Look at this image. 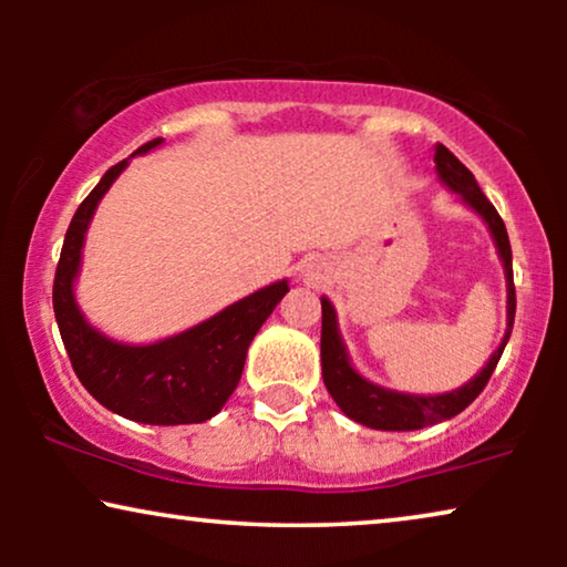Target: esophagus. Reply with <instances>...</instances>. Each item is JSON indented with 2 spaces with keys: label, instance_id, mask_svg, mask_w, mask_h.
I'll use <instances>...</instances> for the list:
<instances>
[{
  "label": "esophagus",
  "instance_id": "esophagus-1",
  "mask_svg": "<svg viewBox=\"0 0 567 567\" xmlns=\"http://www.w3.org/2000/svg\"><path fill=\"white\" fill-rule=\"evenodd\" d=\"M307 276H312V274H307Z\"/></svg>",
  "mask_w": 567,
  "mask_h": 567
}]
</instances>
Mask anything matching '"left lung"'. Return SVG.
I'll use <instances>...</instances> for the list:
<instances>
[{"label":"left lung","instance_id":"1","mask_svg":"<svg viewBox=\"0 0 567 567\" xmlns=\"http://www.w3.org/2000/svg\"><path fill=\"white\" fill-rule=\"evenodd\" d=\"M433 162H436V173L441 177V183H444L449 190L460 193L464 204H467L475 214L483 216L487 229H491L495 247H498V255L503 260V268H506L508 328H506V336H503V343L498 346V351L491 355V361L485 363V369L480 371L475 379H470L467 384L460 386V390H452L446 394H402V392H392L379 384L367 382V379L351 367L346 346L338 332L336 309H332L330 301L322 297L320 355H322L324 386H328V392L332 394V400H336V405L343 410L351 421L369 425V429H377V431H417V429H425V425H436L441 421H449V417L460 415L462 410L485 390L487 379H491L495 367H498L503 348L508 343L511 330H514L516 289H514V262H511V243H508L506 224H503L491 200L485 198V193L480 190L475 175H472L444 144H436Z\"/></svg>","mask_w":567,"mask_h":567}]
</instances>
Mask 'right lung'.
Here are the masks:
<instances>
[{
	"label": "right lung",
	"instance_id": "add662e5",
	"mask_svg": "<svg viewBox=\"0 0 567 567\" xmlns=\"http://www.w3.org/2000/svg\"><path fill=\"white\" fill-rule=\"evenodd\" d=\"M159 144L162 138H152L138 146L134 157ZM126 165L128 159H123L100 177L66 229L56 278H53V312H56L61 340L74 374L103 408L128 421L150 425L204 423L219 413L235 392L245 369L247 348L258 336L260 324L286 297L289 281L270 284L221 309L219 315L208 317L196 328L159 343L128 346L105 338L84 320L76 307L74 281L80 274L84 231L90 227L92 214Z\"/></svg>",
	"mask_w": 567,
	"mask_h": 567
}]
</instances>
